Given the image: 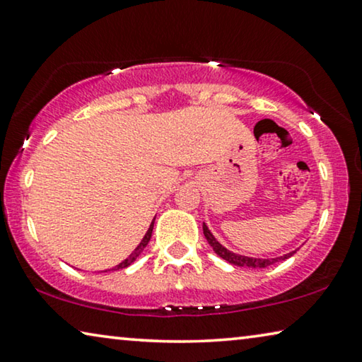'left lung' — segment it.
<instances>
[{
    "label": "left lung",
    "instance_id": "left-lung-1",
    "mask_svg": "<svg viewBox=\"0 0 362 362\" xmlns=\"http://www.w3.org/2000/svg\"><path fill=\"white\" fill-rule=\"evenodd\" d=\"M202 230H204V237L207 238L209 245L212 246V250L216 251V253L220 256V258H223L225 261H228L230 264H235V266H240V268H268V266L277 263V261H282V259H287L291 258L292 255L296 253V251H292V253H287L284 256H281V258H271V259H259V258H248V256H242V255H235L232 251H228L225 246L220 245L216 238H214V235L211 233V230L206 227V223L202 225Z\"/></svg>",
    "mask_w": 362,
    "mask_h": 362
}]
</instances>
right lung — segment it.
Returning <instances> with one entry per match:
<instances>
[{"instance_id":"add662e5","label":"right lung","mask_w":362,"mask_h":362,"mask_svg":"<svg viewBox=\"0 0 362 362\" xmlns=\"http://www.w3.org/2000/svg\"><path fill=\"white\" fill-rule=\"evenodd\" d=\"M153 222H155V220H153ZM153 222H151V225H150V228H148V232H146V233H145V237H144V240H142V242H140V245L137 246V248H135V250H134V253H132V255H130L127 259H124V261H122V263H120L119 266H116V268H114V269H124V268H127V266H130V264H132V263H134V261L139 258V255H140V253H142V251H144V248H145V246H146V245H148V242H150V238H151V232H153Z\"/></svg>"}]
</instances>
